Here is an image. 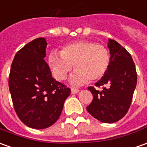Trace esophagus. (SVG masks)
Segmentation results:
<instances>
[{
  "label": "esophagus",
  "instance_id": "obj_1",
  "mask_svg": "<svg viewBox=\"0 0 147 147\" xmlns=\"http://www.w3.org/2000/svg\"><path fill=\"white\" fill-rule=\"evenodd\" d=\"M71 93H72V94H76V93H78V92H80V90L77 89V88H71Z\"/></svg>",
  "mask_w": 147,
  "mask_h": 147
}]
</instances>
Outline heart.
Segmentation results:
<instances>
[{
  "label": "heart",
  "instance_id": "b5f03b06",
  "mask_svg": "<svg viewBox=\"0 0 147 147\" xmlns=\"http://www.w3.org/2000/svg\"><path fill=\"white\" fill-rule=\"evenodd\" d=\"M48 63L59 81L65 80L74 66L76 71L70 82L73 85H81L105 76L110 64V54L103 45L80 40L63 46L60 54L52 51L49 55Z\"/></svg>",
  "mask_w": 147,
  "mask_h": 147
}]
</instances>
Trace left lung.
Segmentation results:
<instances>
[{
  "instance_id": "1",
  "label": "left lung",
  "mask_w": 147,
  "mask_h": 147,
  "mask_svg": "<svg viewBox=\"0 0 147 147\" xmlns=\"http://www.w3.org/2000/svg\"><path fill=\"white\" fill-rule=\"evenodd\" d=\"M110 64L107 72L95 86L88 87L93 100L87 110L104 123H114L127 113L137 84V72L130 54L116 42L109 39Z\"/></svg>"
}]
</instances>
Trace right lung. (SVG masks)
<instances>
[{
    "label": "right lung",
    "instance_id": "1",
    "mask_svg": "<svg viewBox=\"0 0 147 147\" xmlns=\"http://www.w3.org/2000/svg\"><path fill=\"white\" fill-rule=\"evenodd\" d=\"M47 42L38 38L15 55L9 88L19 119L33 129H46L59 119L71 89L51 76L45 62Z\"/></svg>",
    "mask_w": 147,
    "mask_h": 147
}]
</instances>
